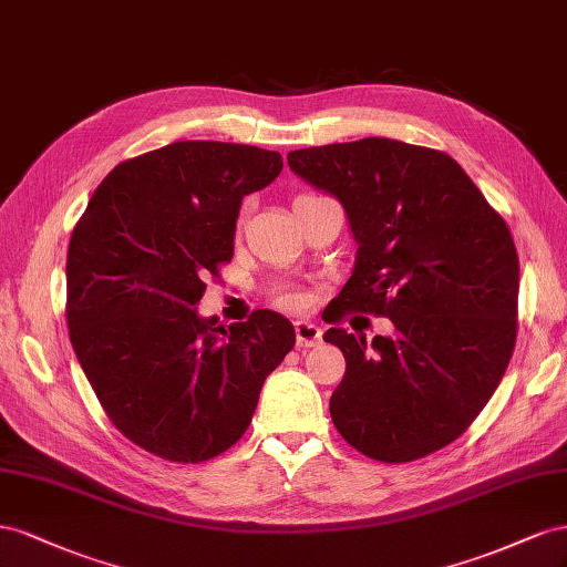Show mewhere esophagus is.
<instances>
[{"label":"esophagus","instance_id":"1","mask_svg":"<svg viewBox=\"0 0 567 567\" xmlns=\"http://www.w3.org/2000/svg\"><path fill=\"white\" fill-rule=\"evenodd\" d=\"M295 332H297V344L301 349H309V347H318L320 339H322V332L318 326H313V322H306V320H299L295 326Z\"/></svg>","mask_w":567,"mask_h":567}]
</instances>
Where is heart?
I'll return each mask as SVG.
<instances>
[{
  "label": "heart",
  "instance_id": "1",
  "mask_svg": "<svg viewBox=\"0 0 567 567\" xmlns=\"http://www.w3.org/2000/svg\"><path fill=\"white\" fill-rule=\"evenodd\" d=\"M303 197H316V194H303ZM275 303L282 306V309L295 311V309H301V306L306 303V295L299 292V289H282V292L275 295Z\"/></svg>",
  "mask_w": 567,
  "mask_h": 567
}]
</instances>
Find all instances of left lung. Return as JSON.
<instances>
[{"mask_svg":"<svg viewBox=\"0 0 567 567\" xmlns=\"http://www.w3.org/2000/svg\"><path fill=\"white\" fill-rule=\"evenodd\" d=\"M287 164L342 202L359 241L328 322L359 311L396 330L370 347L326 332L347 359L332 423L368 458L430 456L471 427L513 355L520 266L508 225L436 150L365 137L289 152Z\"/></svg>","mask_w":567,"mask_h":567,"instance_id":"left-lung-1","label":"left lung"}]
</instances>
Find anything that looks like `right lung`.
<instances>
[{"instance_id":"right-lung-1","label":"right lung","mask_w":567,"mask_h":567,"mask_svg":"<svg viewBox=\"0 0 567 567\" xmlns=\"http://www.w3.org/2000/svg\"><path fill=\"white\" fill-rule=\"evenodd\" d=\"M280 171L278 152L249 144L173 142L113 168L75 223L73 351L111 423L158 458L202 463L239 442L297 342L275 311L230 328L194 311L233 258L241 199Z\"/></svg>"}]
</instances>
